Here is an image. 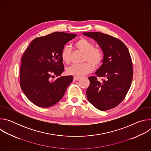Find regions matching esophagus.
I'll list each match as a JSON object with an SVG mask.
<instances>
[{
  "instance_id": "34e87169",
  "label": "esophagus",
  "mask_w": 151,
  "mask_h": 151,
  "mask_svg": "<svg viewBox=\"0 0 151 151\" xmlns=\"http://www.w3.org/2000/svg\"><path fill=\"white\" fill-rule=\"evenodd\" d=\"M80 78H81L80 77H77V76H75V77L73 78V80H74V81H78V80H79V79Z\"/></svg>"
}]
</instances>
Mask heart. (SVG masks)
Segmentation results:
<instances>
[{
    "mask_svg": "<svg viewBox=\"0 0 151 151\" xmlns=\"http://www.w3.org/2000/svg\"><path fill=\"white\" fill-rule=\"evenodd\" d=\"M75 46L84 52V61L90 62L94 67H97L101 64L103 58V52L98 48H93V44L91 41L87 39L81 38L75 42ZM70 54L71 51L68 47H64L62 49L61 57L64 63H68L70 61ZM90 63L84 62L81 64H72L68 68L67 73L78 77L83 76L92 70L93 67Z\"/></svg>",
    "mask_w": 151,
    "mask_h": 151,
    "instance_id": "1",
    "label": "heart"
}]
</instances>
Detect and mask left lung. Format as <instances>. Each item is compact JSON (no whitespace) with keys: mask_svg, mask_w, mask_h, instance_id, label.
I'll return each instance as SVG.
<instances>
[{"mask_svg":"<svg viewBox=\"0 0 151 151\" xmlns=\"http://www.w3.org/2000/svg\"><path fill=\"white\" fill-rule=\"evenodd\" d=\"M100 47L103 59L96 76L104 78L98 81L96 76L88 78L87 99L96 108L104 111L118 106L125 98L133 79L132 58L127 47L119 39L100 32H84Z\"/></svg>","mask_w":151,"mask_h":151,"instance_id":"left-lung-1","label":"left lung"}]
</instances>
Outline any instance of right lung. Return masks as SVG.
<instances>
[{
  "mask_svg": "<svg viewBox=\"0 0 151 151\" xmlns=\"http://www.w3.org/2000/svg\"><path fill=\"white\" fill-rule=\"evenodd\" d=\"M76 34L54 32L35 39L21 58L20 86L27 98L42 107L58 102L73 81L72 75L59 76L64 70L61 52Z\"/></svg>",
  "mask_w": 151,
  "mask_h": 151,
  "instance_id": "right-lung-1",
  "label": "right lung"
}]
</instances>
